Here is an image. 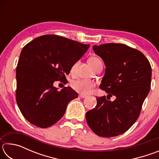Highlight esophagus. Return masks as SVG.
I'll list each match as a JSON object with an SVG mask.
<instances>
[{"label": "esophagus", "mask_w": 159, "mask_h": 159, "mask_svg": "<svg viewBox=\"0 0 159 159\" xmlns=\"http://www.w3.org/2000/svg\"><path fill=\"white\" fill-rule=\"evenodd\" d=\"M79 97H80V98L83 99V98H85L86 97H87V96H86V95H82V94H80V95H79Z\"/></svg>", "instance_id": "esophagus-1"}]
</instances>
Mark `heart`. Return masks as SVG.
<instances>
[{"label":"heart","instance_id":"heart-1","mask_svg":"<svg viewBox=\"0 0 159 159\" xmlns=\"http://www.w3.org/2000/svg\"><path fill=\"white\" fill-rule=\"evenodd\" d=\"M88 63L93 69H95L97 67L102 65V61L99 58L93 57H90L88 60ZM78 62L75 63L71 67V71H74L77 66ZM95 86V83L92 80H85V79H79L74 80L71 83V87L73 89L82 95H88L91 93L93 88Z\"/></svg>","mask_w":159,"mask_h":159}]
</instances>
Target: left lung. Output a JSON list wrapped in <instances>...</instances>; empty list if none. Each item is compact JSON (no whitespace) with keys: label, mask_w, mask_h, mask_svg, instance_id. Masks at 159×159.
Returning a JSON list of instances; mask_svg holds the SVG:
<instances>
[{"label":"left lung","mask_w":159,"mask_h":159,"mask_svg":"<svg viewBox=\"0 0 159 159\" xmlns=\"http://www.w3.org/2000/svg\"><path fill=\"white\" fill-rule=\"evenodd\" d=\"M93 49L106 66L99 88L109 98L116 96V99L107 100L105 96L97 98L96 107L86 113V120L98 136H118L139 117L150 90L152 67L140 51L124 44L95 45Z\"/></svg>","instance_id":"left-lung-1"}]
</instances>
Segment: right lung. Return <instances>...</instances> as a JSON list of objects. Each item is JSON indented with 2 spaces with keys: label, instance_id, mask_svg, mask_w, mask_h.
<instances>
[{
  "label": "right lung",
  "instance_id": "add662e5",
  "mask_svg": "<svg viewBox=\"0 0 159 159\" xmlns=\"http://www.w3.org/2000/svg\"><path fill=\"white\" fill-rule=\"evenodd\" d=\"M89 47L61 36L44 35L23 48L16 69V100L31 124L42 128L55 124L69 102L78 98L71 87L58 91L53 83L66 80L65 75Z\"/></svg>",
  "mask_w": 159,
  "mask_h": 159
}]
</instances>
